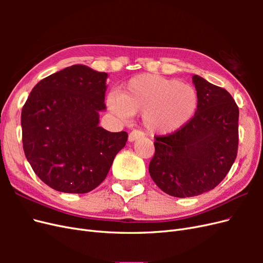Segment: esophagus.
<instances>
[{"label": "esophagus", "instance_id": "esophagus-1", "mask_svg": "<svg viewBox=\"0 0 263 263\" xmlns=\"http://www.w3.org/2000/svg\"><path fill=\"white\" fill-rule=\"evenodd\" d=\"M144 133H142L141 130H139V129H134V130H132L130 133H129V135H128V140L132 142V141H135L136 139H139V138H141V137H144Z\"/></svg>", "mask_w": 263, "mask_h": 263}]
</instances>
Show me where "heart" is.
Here are the masks:
<instances>
[{
    "label": "heart",
    "instance_id": "1",
    "mask_svg": "<svg viewBox=\"0 0 263 263\" xmlns=\"http://www.w3.org/2000/svg\"><path fill=\"white\" fill-rule=\"evenodd\" d=\"M193 86L159 74H139L128 81L122 94L108 95V106L124 119L142 114L150 132L168 134L184 126L197 107Z\"/></svg>",
    "mask_w": 263,
    "mask_h": 263
}]
</instances>
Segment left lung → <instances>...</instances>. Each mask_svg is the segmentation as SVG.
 I'll use <instances>...</instances> for the list:
<instances>
[{
	"label": "left lung",
	"mask_w": 263,
	"mask_h": 263,
	"mask_svg": "<svg viewBox=\"0 0 263 263\" xmlns=\"http://www.w3.org/2000/svg\"><path fill=\"white\" fill-rule=\"evenodd\" d=\"M194 116L178 130L156 136L149 173L163 192L176 197L200 195L227 176L238 151V108L225 89L193 76Z\"/></svg>",
	"instance_id": "1"
}]
</instances>
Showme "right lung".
Returning <instances> with one entry per match:
<instances>
[{
  "label": "right lung",
  "mask_w": 263,
  "mask_h": 263,
  "mask_svg": "<svg viewBox=\"0 0 263 263\" xmlns=\"http://www.w3.org/2000/svg\"><path fill=\"white\" fill-rule=\"evenodd\" d=\"M105 72L74 65L39 81L22 109L23 149L37 177L65 193H87L104 181L126 132L99 126Z\"/></svg>",
  "instance_id": "add662e5"
}]
</instances>
